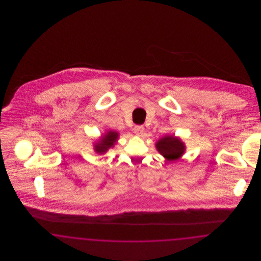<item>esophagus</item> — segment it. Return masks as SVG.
Returning a JSON list of instances; mask_svg holds the SVG:
<instances>
[{"instance_id":"obj_1","label":"esophagus","mask_w":261,"mask_h":261,"mask_svg":"<svg viewBox=\"0 0 261 261\" xmlns=\"http://www.w3.org/2000/svg\"><path fill=\"white\" fill-rule=\"evenodd\" d=\"M134 133L138 136H142L144 134V127L141 125H136L134 127Z\"/></svg>"}]
</instances>
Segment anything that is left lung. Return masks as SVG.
I'll return each instance as SVG.
<instances>
[{
	"label": "left lung",
	"instance_id": "obj_1",
	"mask_svg": "<svg viewBox=\"0 0 261 261\" xmlns=\"http://www.w3.org/2000/svg\"><path fill=\"white\" fill-rule=\"evenodd\" d=\"M156 149L167 161H176L184 152L183 143L174 136H165L156 144Z\"/></svg>",
	"mask_w": 261,
	"mask_h": 261
}]
</instances>
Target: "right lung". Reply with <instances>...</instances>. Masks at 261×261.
I'll return each instance as SVG.
<instances>
[{"mask_svg":"<svg viewBox=\"0 0 261 261\" xmlns=\"http://www.w3.org/2000/svg\"><path fill=\"white\" fill-rule=\"evenodd\" d=\"M117 137H118V134L116 132H113V131L108 132V134H106V136L102 138L100 143L96 145L95 150L98 153H105L108 149L112 148V146L114 145V143L117 140Z\"/></svg>","mask_w":261,"mask_h":261,"instance_id":"1","label":"right lung"}]
</instances>
